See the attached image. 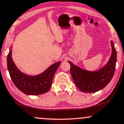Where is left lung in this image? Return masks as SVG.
<instances>
[{"label":"left lung","instance_id":"8db88e82","mask_svg":"<svg viewBox=\"0 0 124 124\" xmlns=\"http://www.w3.org/2000/svg\"><path fill=\"white\" fill-rule=\"evenodd\" d=\"M112 54L108 62L100 70L91 71L80 68L70 61V73L74 83L83 92L92 93L104 88L109 83L115 73L117 61V52L114 43L110 41Z\"/></svg>","mask_w":124,"mask_h":124}]
</instances>
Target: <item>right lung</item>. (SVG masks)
I'll return each mask as SVG.
<instances>
[{
    "label": "right lung",
    "instance_id": "right-lung-1",
    "mask_svg": "<svg viewBox=\"0 0 124 124\" xmlns=\"http://www.w3.org/2000/svg\"><path fill=\"white\" fill-rule=\"evenodd\" d=\"M60 63L61 61L55 62L42 73L32 76L23 73L18 69L12 60L11 48L7 55L8 70L13 83L20 91L28 95H41L48 91Z\"/></svg>",
    "mask_w": 124,
    "mask_h": 124
}]
</instances>
